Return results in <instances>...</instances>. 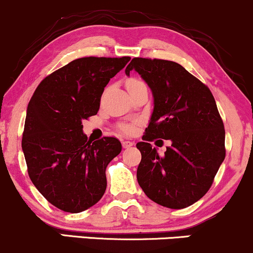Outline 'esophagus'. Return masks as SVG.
I'll use <instances>...</instances> for the list:
<instances>
[{"label": "esophagus", "mask_w": 253, "mask_h": 253, "mask_svg": "<svg viewBox=\"0 0 253 253\" xmlns=\"http://www.w3.org/2000/svg\"><path fill=\"white\" fill-rule=\"evenodd\" d=\"M134 145V143H132V141H128V140H124L123 141V147L124 149H128V147L133 146Z\"/></svg>", "instance_id": "obj_1"}]
</instances>
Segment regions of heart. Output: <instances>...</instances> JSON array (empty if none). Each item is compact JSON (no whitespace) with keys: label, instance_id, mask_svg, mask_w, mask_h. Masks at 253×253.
<instances>
[{"label":"heart","instance_id":"1","mask_svg":"<svg viewBox=\"0 0 253 253\" xmlns=\"http://www.w3.org/2000/svg\"><path fill=\"white\" fill-rule=\"evenodd\" d=\"M143 82H141L140 80H136V78H129L128 81H127V83H126V85H127V88H128V86H134V85H139V84H141ZM130 127L129 126H125L124 128H123V130L124 132H126V133H128V132H130Z\"/></svg>","mask_w":253,"mask_h":253}]
</instances>
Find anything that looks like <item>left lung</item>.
Returning <instances> with one entry per match:
<instances>
[{"instance_id": "1", "label": "left lung", "mask_w": 253, "mask_h": 253, "mask_svg": "<svg viewBox=\"0 0 253 253\" xmlns=\"http://www.w3.org/2000/svg\"><path fill=\"white\" fill-rule=\"evenodd\" d=\"M134 70L150 86L153 112L143 140L136 179L153 202L182 210L210 190L225 159V129L211 90L182 65L163 59L133 58ZM153 138L170 140L164 156L152 149Z\"/></svg>"}]
</instances>
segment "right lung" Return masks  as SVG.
<instances>
[{"instance_id":"1","label":"right lung","mask_w":253,"mask_h":253,"mask_svg":"<svg viewBox=\"0 0 253 253\" xmlns=\"http://www.w3.org/2000/svg\"><path fill=\"white\" fill-rule=\"evenodd\" d=\"M129 57H84L43 78L34 91L22 134L28 175L48 202L81 213L101 200L106 169L121 152L117 138L88 140L82 121L96 115L110 78Z\"/></svg>"}]
</instances>
